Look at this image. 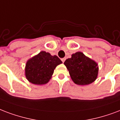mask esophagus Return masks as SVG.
Returning <instances> with one entry per match:
<instances>
[{"label":"esophagus","mask_w":120,"mask_h":120,"mask_svg":"<svg viewBox=\"0 0 120 120\" xmlns=\"http://www.w3.org/2000/svg\"><path fill=\"white\" fill-rule=\"evenodd\" d=\"M65 60H66V58H65V57H64V58H62V59H61V61H63V63H64V62Z\"/></svg>","instance_id":"1"}]
</instances>
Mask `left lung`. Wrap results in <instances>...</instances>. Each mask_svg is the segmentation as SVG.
<instances>
[{
  "instance_id": "8db88e82",
  "label": "left lung",
  "mask_w": 120,
  "mask_h": 120,
  "mask_svg": "<svg viewBox=\"0 0 120 120\" xmlns=\"http://www.w3.org/2000/svg\"><path fill=\"white\" fill-rule=\"evenodd\" d=\"M70 76L75 84L87 85L97 78L98 66L95 61L86 56L81 52H77L64 63Z\"/></svg>"
}]
</instances>
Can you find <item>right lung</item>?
I'll return each instance as SVG.
<instances>
[{
    "mask_svg": "<svg viewBox=\"0 0 120 120\" xmlns=\"http://www.w3.org/2000/svg\"><path fill=\"white\" fill-rule=\"evenodd\" d=\"M61 63L62 61L57 56H51L45 51L40 52L27 61L26 77L32 84H46L51 78L56 67Z\"/></svg>",
    "mask_w": 120,
    "mask_h": 120,
    "instance_id": "add662e5",
    "label": "right lung"
}]
</instances>
